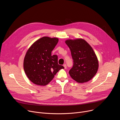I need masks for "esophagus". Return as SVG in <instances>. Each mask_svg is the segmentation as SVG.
I'll return each mask as SVG.
<instances>
[{
	"mask_svg": "<svg viewBox=\"0 0 120 120\" xmlns=\"http://www.w3.org/2000/svg\"><path fill=\"white\" fill-rule=\"evenodd\" d=\"M63 66H64V69H66V67H67L66 64H64L63 65Z\"/></svg>",
	"mask_w": 120,
	"mask_h": 120,
	"instance_id": "34e87169",
	"label": "esophagus"
}]
</instances>
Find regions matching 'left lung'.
Here are the masks:
<instances>
[{
  "label": "left lung",
  "instance_id": "left-lung-1",
  "mask_svg": "<svg viewBox=\"0 0 120 120\" xmlns=\"http://www.w3.org/2000/svg\"><path fill=\"white\" fill-rule=\"evenodd\" d=\"M65 43L70 48L74 62L69 71L71 77L79 83L89 81L96 74L99 65L92 47L82 39L67 40Z\"/></svg>",
  "mask_w": 120,
  "mask_h": 120
}]
</instances>
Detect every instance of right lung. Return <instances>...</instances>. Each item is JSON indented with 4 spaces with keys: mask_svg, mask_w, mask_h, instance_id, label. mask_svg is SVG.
<instances>
[{
    "mask_svg": "<svg viewBox=\"0 0 120 120\" xmlns=\"http://www.w3.org/2000/svg\"><path fill=\"white\" fill-rule=\"evenodd\" d=\"M58 42L57 38L43 37L29 48L24 60V69L29 79L39 85L47 84L61 69L57 55H51Z\"/></svg>",
    "mask_w": 120,
    "mask_h": 120,
    "instance_id": "obj_1",
    "label": "right lung"
}]
</instances>
